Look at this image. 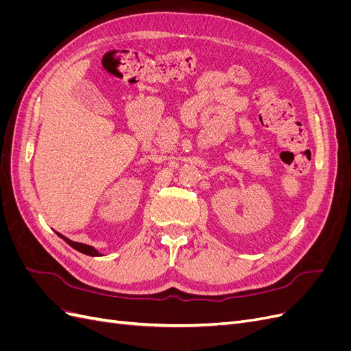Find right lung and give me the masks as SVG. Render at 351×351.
Instances as JSON below:
<instances>
[{"label":"right lung","mask_w":351,"mask_h":351,"mask_svg":"<svg viewBox=\"0 0 351 351\" xmlns=\"http://www.w3.org/2000/svg\"><path fill=\"white\" fill-rule=\"evenodd\" d=\"M58 234V232H57ZM62 240H66L71 247H74L76 250H79V252H82V253H84V254H89V256H99V253L95 250L92 246H88V244H83V243H77V241H73V240H70V239H67V237H64V236H61V234H58Z\"/></svg>","instance_id":"add662e5"}]
</instances>
